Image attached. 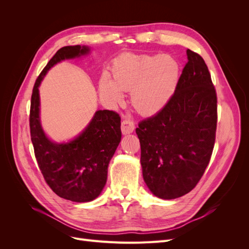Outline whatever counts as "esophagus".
Returning <instances> with one entry per match:
<instances>
[{"label":"esophagus","mask_w":249,"mask_h":249,"mask_svg":"<svg viewBox=\"0 0 249 249\" xmlns=\"http://www.w3.org/2000/svg\"><path fill=\"white\" fill-rule=\"evenodd\" d=\"M134 129H135V125H134V123L132 122V120H129V119H124L123 120V123H122V132H123L124 135L133 133Z\"/></svg>","instance_id":"esophagus-1"}]
</instances>
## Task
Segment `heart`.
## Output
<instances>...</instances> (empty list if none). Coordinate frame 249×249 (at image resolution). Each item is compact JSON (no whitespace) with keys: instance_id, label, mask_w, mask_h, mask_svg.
I'll use <instances>...</instances> for the list:
<instances>
[{"instance_id":"heart-1","label":"heart","mask_w":249,"mask_h":249,"mask_svg":"<svg viewBox=\"0 0 249 249\" xmlns=\"http://www.w3.org/2000/svg\"><path fill=\"white\" fill-rule=\"evenodd\" d=\"M113 81L103 77L100 91L105 100L118 103L123 91L131 90V101L139 113L153 115L161 111L175 94L180 67L169 55L124 54L113 61Z\"/></svg>"}]
</instances>
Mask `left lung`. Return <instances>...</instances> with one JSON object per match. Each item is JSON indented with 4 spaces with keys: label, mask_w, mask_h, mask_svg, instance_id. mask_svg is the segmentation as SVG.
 I'll return each mask as SVG.
<instances>
[{
    "label": "left lung",
    "mask_w": 249,
    "mask_h": 249,
    "mask_svg": "<svg viewBox=\"0 0 249 249\" xmlns=\"http://www.w3.org/2000/svg\"><path fill=\"white\" fill-rule=\"evenodd\" d=\"M187 58L169 103L136 129L143 179L163 199L183 196L197 185L215 143L216 90L201 56L187 50Z\"/></svg>",
    "instance_id": "8db88e82"
}]
</instances>
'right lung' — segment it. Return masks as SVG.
I'll use <instances>...</instances> for the list:
<instances>
[{"label":"right lung","mask_w":249,"mask_h":249,"mask_svg":"<svg viewBox=\"0 0 249 249\" xmlns=\"http://www.w3.org/2000/svg\"><path fill=\"white\" fill-rule=\"evenodd\" d=\"M89 51L85 46L58 50L36 79L30 108V133L42 176L58 196L76 202L95 199L106 185L109 162L122 140L120 116L114 111H96L78 137L67 143H55L47 137L40 124L38 87L51 67L62 60L86 55Z\"/></svg>","instance_id":"obj_1"}]
</instances>
